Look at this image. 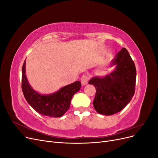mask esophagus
Listing matches in <instances>:
<instances>
[{"mask_svg": "<svg viewBox=\"0 0 158 158\" xmlns=\"http://www.w3.org/2000/svg\"><path fill=\"white\" fill-rule=\"evenodd\" d=\"M88 79L89 78L87 75H83L82 76V78H81V83H82L83 85H86L88 82Z\"/></svg>", "mask_w": 158, "mask_h": 158, "instance_id": "1", "label": "esophagus"}]
</instances>
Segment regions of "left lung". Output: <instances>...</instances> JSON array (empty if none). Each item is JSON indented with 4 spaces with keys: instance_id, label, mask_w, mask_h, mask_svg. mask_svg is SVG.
Here are the masks:
<instances>
[{
    "instance_id": "8db88e82",
    "label": "left lung",
    "mask_w": 158,
    "mask_h": 158,
    "mask_svg": "<svg viewBox=\"0 0 158 158\" xmlns=\"http://www.w3.org/2000/svg\"><path fill=\"white\" fill-rule=\"evenodd\" d=\"M114 69L105 76H95L89 81L96 89L94 107L98 113L111 115L125 108L135 92V64L125 48H123L111 62Z\"/></svg>"
}]
</instances>
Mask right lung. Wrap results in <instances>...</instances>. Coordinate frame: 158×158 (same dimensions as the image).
Segmentation results:
<instances>
[{"mask_svg": "<svg viewBox=\"0 0 158 158\" xmlns=\"http://www.w3.org/2000/svg\"><path fill=\"white\" fill-rule=\"evenodd\" d=\"M81 88L80 81L62 87L50 94H41L34 90L29 84L26 75V60L22 70V88L27 103L35 111L43 115L60 117L68 111L71 99Z\"/></svg>", "mask_w": 158, "mask_h": 158, "instance_id": "obj_1", "label": "right lung"}]
</instances>
